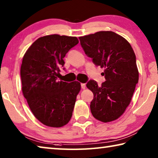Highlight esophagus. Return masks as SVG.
<instances>
[{
  "label": "esophagus",
  "mask_w": 158,
  "mask_h": 158,
  "mask_svg": "<svg viewBox=\"0 0 158 158\" xmlns=\"http://www.w3.org/2000/svg\"><path fill=\"white\" fill-rule=\"evenodd\" d=\"M81 89H85V87H86V85H85V84H81Z\"/></svg>",
  "instance_id": "34e87169"
}]
</instances>
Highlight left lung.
<instances>
[{
  "label": "left lung",
  "mask_w": 158,
  "mask_h": 158,
  "mask_svg": "<svg viewBox=\"0 0 158 158\" xmlns=\"http://www.w3.org/2000/svg\"><path fill=\"white\" fill-rule=\"evenodd\" d=\"M79 38L85 54L104 68L105 82L98 86L90 80L86 84L94 95L90 111L101 122L115 121L129 106L138 83L135 52L126 39L112 31H99Z\"/></svg>",
  "instance_id": "obj_1"
}]
</instances>
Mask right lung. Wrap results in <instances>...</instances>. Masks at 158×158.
Returning a JSON list of instances; mask_svg holds the SVG:
<instances>
[{
    "mask_svg": "<svg viewBox=\"0 0 158 158\" xmlns=\"http://www.w3.org/2000/svg\"><path fill=\"white\" fill-rule=\"evenodd\" d=\"M79 43L77 37L53 34L40 37L23 57L22 93L31 111L46 126L61 127L73 116L81 84L58 80L63 58Z\"/></svg>",
    "mask_w": 158,
    "mask_h": 158,
    "instance_id": "obj_1",
    "label": "right lung"
}]
</instances>
